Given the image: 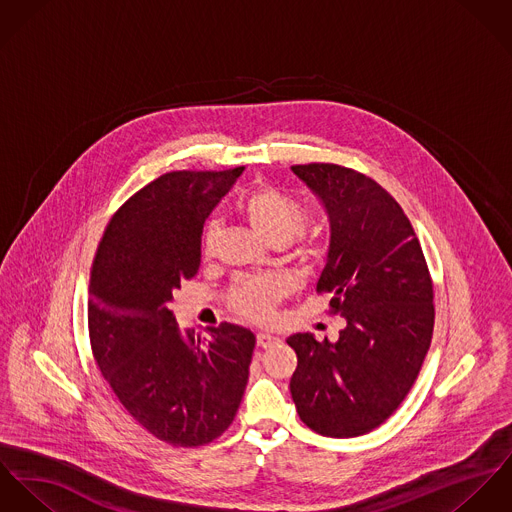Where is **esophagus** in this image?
I'll list each match as a JSON object with an SVG mask.
<instances>
[{"mask_svg": "<svg viewBox=\"0 0 512 512\" xmlns=\"http://www.w3.org/2000/svg\"><path fill=\"white\" fill-rule=\"evenodd\" d=\"M275 343H279V338H275V336H271V334H259V336H257V345H259L261 349L273 347Z\"/></svg>", "mask_w": 512, "mask_h": 512, "instance_id": "obj_1", "label": "esophagus"}]
</instances>
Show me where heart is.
I'll return each instance as SVG.
<instances>
[{
  "mask_svg": "<svg viewBox=\"0 0 512 512\" xmlns=\"http://www.w3.org/2000/svg\"><path fill=\"white\" fill-rule=\"evenodd\" d=\"M237 212L257 235L273 245L288 243L304 229L308 220V214L300 202L271 184H261L249 190L239 200ZM216 243L218 228L210 224L200 243V253L204 259L214 255ZM300 251L310 253L312 245L302 243ZM284 292L286 286L279 279H239L231 286L229 304L239 316L251 322H267L273 308L283 300Z\"/></svg>",
  "mask_w": 512,
  "mask_h": 512,
  "instance_id": "b5f03b06",
  "label": "heart"
}]
</instances>
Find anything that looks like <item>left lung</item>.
Returning a JSON list of instances; mask_svg holds the SVG:
<instances>
[{
    "label": "left lung",
    "mask_w": 512,
    "mask_h": 512,
    "mask_svg": "<svg viewBox=\"0 0 512 512\" xmlns=\"http://www.w3.org/2000/svg\"><path fill=\"white\" fill-rule=\"evenodd\" d=\"M324 202L332 239L316 286L340 340L294 334L290 393L314 432L353 438L381 426L412 389L434 330V283L420 241L397 200L373 178L334 163L294 165Z\"/></svg>",
    "instance_id": "8db88e82"
}]
</instances>
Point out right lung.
Listing matches in <instances>:
<instances>
[{
  "label": "right lung",
  "instance_id": "1",
  "mask_svg": "<svg viewBox=\"0 0 512 512\" xmlns=\"http://www.w3.org/2000/svg\"><path fill=\"white\" fill-rule=\"evenodd\" d=\"M243 167L172 171L137 190L108 222L88 286L96 365L123 408L157 440L206 446L233 422L255 336L228 322L180 330L172 292L200 269L204 222Z\"/></svg>",
  "mask_w": 512,
  "mask_h": 512
}]
</instances>
